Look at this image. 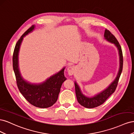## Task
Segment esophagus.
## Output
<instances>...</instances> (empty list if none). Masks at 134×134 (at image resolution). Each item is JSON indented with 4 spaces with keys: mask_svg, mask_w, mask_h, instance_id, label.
<instances>
[{
    "mask_svg": "<svg viewBox=\"0 0 134 134\" xmlns=\"http://www.w3.org/2000/svg\"><path fill=\"white\" fill-rule=\"evenodd\" d=\"M75 70V68L74 66H70L69 67L68 69V74L69 75H72L74 73Z\"/></svg>",
    "mask_w": 134,
    "mask_h": 134,
    "instance_id": "esophagus-1",
    "label": "esophagus"
}]
</instances>
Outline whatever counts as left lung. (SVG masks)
<instances>
[{
  "mask_svg": "<svg viewBox=\"0 0 134 134\" xmlns=\"http://www.w3.org/2000/svg\"><path fill=\"white\" fill-rule=\"evenodd\" d=\"M104 38L108 41L110 42L117 47V49L119 50V53L120 56V69L119 70L118 74H117L116 79L114 81L109 85V86L105 89L104 91L101 92L100 93L97 94V95L92 97H88L84 95L82 91H81L80 87L75 82V93L78 102L80 104L88 108H92L96 107H98L100 105L102 104L106 99L110 96L112 93H114L115 91L116 87L118 84L119 80L120 77L121 72L122 71L123 68V55H122V51L121 49V47L119 42L117 41L116 38L115 37V36L112 35L110 31L106 29L104 31Z\"/></svg>",
  "mask_w": 134,
  "mask_h": 134,
  "instance_id": "obj_1",
  "label": "left lung"
}]
</instances>
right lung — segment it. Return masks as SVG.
Wrapping results in <instances>:
<instances>
[{
	"mask_svg": "<svg viewBox=\"0 0 134 134\" xmlns=\"http://www.w3.org/2000/svg\"><path fill=\"white\" fill-rule=\"evenodd\" d=\"M35 27V25H32L28 28L16 43L13 55V68L19 92L33 106L44 108L52 106L57 101L61 87L66 78L64 76L65 68L40 84L30 83L21 76L18 64L20 46L23 37L33 31Z\"/></svg>",
	"mask_w": 134,
	"mask_h": 134,
	"instance_id": "1",
	"label": "right lung"
}]
</instances>
